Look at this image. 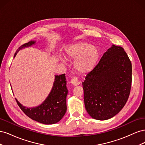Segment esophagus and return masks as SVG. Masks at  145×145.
Here are the masks:
<instances>
[{
  "instance_id": "34e87169",
  "label": "esophagus",
  "mask_w": 145,
  "mask_h": 145,
  "mask_svg": "<svg viewBox=\"0 0 145 145\" xmlns=\"http://www.w3.org/2000/svg\"><path fill=\"white\" fill-rule=\"evenodd\" d=\"M71 84H72L74 86H77L80 84V82L77 77H73L71 80Z\"/></svg>"
}]
</instances>
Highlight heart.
Returning a JSON list of instances; mask_svg holds the SVG:
<instances>
[{"mask_svg":"<svg viewBox=\"0 0 145 145\" xmlns=\"http://www.w3.org/2000/svg\"><path fill=\"white\" fill-rule=\"evenodd\" d=\"M66 55L69 59L76 60L74 68L78 73L85 74L91 71L97 65L100 52L97 47L80 42L68 47Z\"/></svg>","mask_w":145,"mask_h":145,"instance_id":"heart-1","label":"heart"}]
</instances>
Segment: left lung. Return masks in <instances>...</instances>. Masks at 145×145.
Masks as SVG:
<instances>
[{
    "instance_id": "left-lung-1",
    "label": "left lung",
    "mask_w": 145,
    "mask_h": 145,
    "mask_svg": "<svg viewBox=\"0 0 145 145\" xmlns=\"http://www.w3.org/2000/svg\"><path fill=\"white\" fill-rule=\"evenodd\" d=\"M132 65L124 49L112 45L82 82L88 114L96 120L115 116L124 107L130 94Z\"/></svg>"
}]
</instances>
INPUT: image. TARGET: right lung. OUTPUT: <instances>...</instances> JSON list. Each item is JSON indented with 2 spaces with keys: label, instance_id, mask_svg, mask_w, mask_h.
I'll list each match as a JSON object with an SVG mask.
<instances>
[{
  "label": "right lung",
  "instance_id": "right-lung-1",
  "mask_svg": "<svg viewBox=\"0 0 145 145\" xmlns=\"http://www.w3.org/2000/svg\"><path fill=\"white\" fill-rule=\"evenodd\" d=\"M36 41L31 40L22 45L16 51L14 58L18 52L25 48L36 45ZM67 87L65 74L56 75L52 89L45 100L37 106L28 108L23 106L17 99L16 102L22 111L32 120L45 125L59 122L67 111Z\"/></svg>",
  "mask_w": 145,
  "mask_h": 145
}]
</instances>
